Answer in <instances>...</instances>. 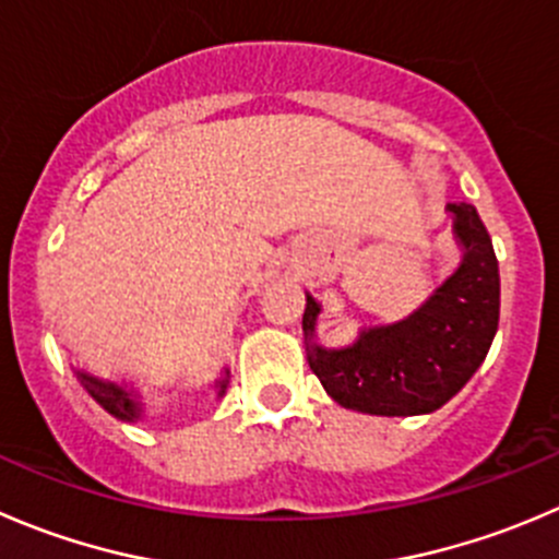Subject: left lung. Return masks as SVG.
<instances>
[{"label":"left lung","instance_id":"1","mask_svg":"<svg viewBox=\"0 0 559 559\" xmlns=\"http://www.w3.org/2000/svg\"><path fill=\"white\" fill-rule=\"evenodd\" d=\"M464 262L424 308L388 328L362 330L346 349L313 344L319 306L306 295L302 330L308 366L346 409L368 415H424L440 409L486 360L500 324V267L473 204H451Z\"/></svg>","mask_w":559,"mask_h":559}]
</instances>
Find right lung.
I'll use <instances>...</instances> for the list:
<instances>
[{
  "instance_id": "obj_1",
  "label": "right lung",
  "mask_w": 559,
  "mask_h": 559,
  "mask_svg": "<svg viewBox=\"0 0 559 559\" xmlns=\"http://www.w3.org/2000/svg\"><path fill=\"white\" fill-rule=\"evenodd\" d=\"M226 373H229V371H226ZM75 377H79L81 384H84V388L90 390L92 399H95L97 404L103 406V409L111 412L114 417H119V420H135V417H139L144 412L142 404L130 399V395L124 393L122 388H117V384L100 382V379L90 377V373H84V371H75ZM218 390H221V395H224L226 379H221Z\"/></svg>"
}]
</instances>
